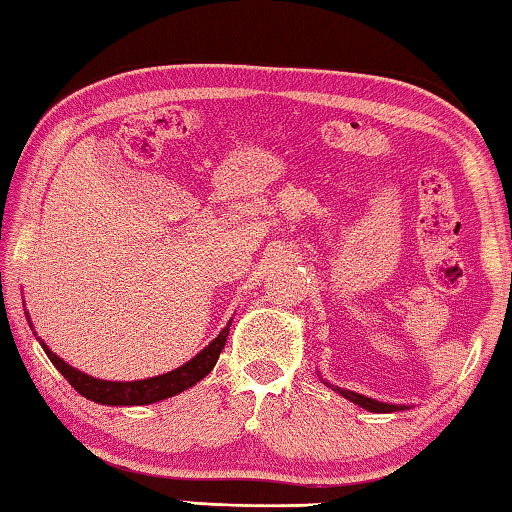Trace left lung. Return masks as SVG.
<instances>
[{
	"label": "left lung",
	"mask_w": 512,
	"mask_h": 512,
	"mask_svg": "<svg viewBox=\"0 0 512 512\" xmlns=\"http://www.w3.org/2000/svg\"><path fill=\"white\" fill-rule=\"evenodd\" d=\"M328 385V383H326ZM335 392H339L344 396V399L358 403L360 408L369 410V412H396V410H408V405H394V403H383V401H376V399H369V396H362V394H355L351 389H342V387H335L330 385Z\"/></svg>",
	"instance_id": "1"
}]
</instances>
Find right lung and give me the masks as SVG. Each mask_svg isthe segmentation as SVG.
<instances>
[{
  "label": "right lung",
  "instance_id": "right-lung-1",
  "mask_svg": "<svg viewBox=\"0 0 512 512\" xmlns=\"http://www.w3.org/2000/svg\"><path fill=\"white\" fill-rule=\"evenodd\" d=\"M230 326L232 323H227V326L218 332V337L212 344L202 348L196 358L182 364V367L168 371L164 376L132 380V383H113V380H100V378L88 376V373H81L75 367H70V364L63 362L59 355L52 353L43 342H40V346H43V351L47 353V358H50L54 367L61 371V376L66 378L81 396H86V399L102 405H148V403L170 399V396L180 394L184 389L200 383V380L214 369L218 355H221L223 346L227 342Z\"/></svg>",
  "mask_w": 512,
  "mask_h": 512
}]
</instances>
